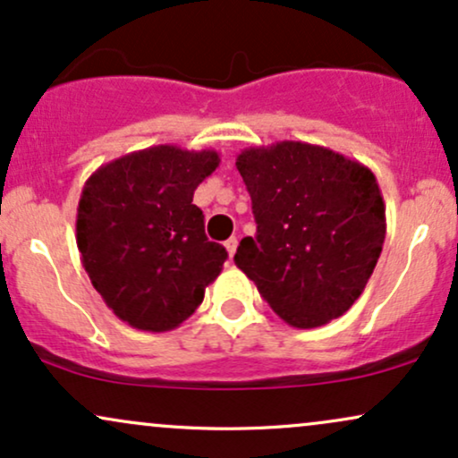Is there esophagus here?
<instances>
[{
    "label": "esophagus",
    "mask_w": 458,
    "mask_h": 458,
    "mask_svg": "<svg viewBox=\"0 0 458 458\" xmlns=\"http://www.w3.org/2000/svg\"><path fill=\"white\" fill-rule=\"evenodd\" d=\"M225 251H228V256H230V260H233V256H234V251H236V245H239V241H236V236H230L228 241H225Z\"/></svg>",
    "instance_id": "obj_1"
}]
</instances>
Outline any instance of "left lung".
Returning <instances> with one entry per match:
<instances>
[{"instance_id": "obj_1", "label": "left lung", "mask_w": 458, "mask_h": 458, "mask_svg": "<svg viewBox=\"0 0 458 458\" xmlns=\"http://www.w3.org/2000/svg\"><path fill=\"white\" fill-rule=\"evenodd\" d=\"M236 170L256 219V239L241 241L236 267L291 327L343 317L364 293L386 241L375 174L325 146L288 140L245 148Z\"/></svg>"}]
</instances>
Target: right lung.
Listing matches in <instances>:
<instances>
[{"label": "right lung", "instance_id": "obj_1", "mask_svg": "<svg viewBox=\"0 0 458 458\" xmlns=\"http://www.w3.org/2000/svg\"><path fill=\"white\" fill-rule=\"evenodd\" d=\"M219 165L215 150L172 144L98 167L77 207V247L92 286L120 320L176 329L196 312L228 251L204 234L193 191Z\"/></svg>", "mask_w": 458, "mask_h": 458}]
</instances>
